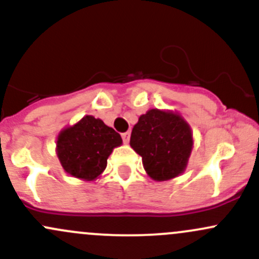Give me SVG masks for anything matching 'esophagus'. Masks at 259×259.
Wrapping results in <instances>:
<instances>
[{"instance_id":"esophagus-1","label":"esophagus","mask_w":259,"mask_h":259,"mask_svg":"<svg viewBox=\"0 0 259 259\" xmlns=\"http://www.w3.org/2000/svg\"><path fill=\"white\" fill-rule=\"evenodd\" d=\"M121 138H122V141H124L125 144H127V143H129V140H130V133L129 132L122 133Z\"/></svg>"}]
</instances>
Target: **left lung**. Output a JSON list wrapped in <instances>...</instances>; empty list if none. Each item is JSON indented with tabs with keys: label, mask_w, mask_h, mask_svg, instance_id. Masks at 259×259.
Returning a JSON list of instances; mask_svg holds the SVG:
<instances>
[{
	"label": "left lung",
	"mask_w": 259,
	"mask_h": 259,
	"mask_svg": "<svg viewBox=\"0 0 259 259\" xmlns=\"http://www.w3.org/2000/svg\"><path fill=\"white\" fill-rule=\"evenodd\" d=\"M130 146L140 155L152 180L167 181L186 170L194 137L189 122L178 111L150 109L133 127Z\"/></svg>",
	"instance_id": "obj_1"
}]
</instances>
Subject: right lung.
Masks as SVG:
<instances>
[{"label":"right lung","instance_id":"right-lung-1","mask_svg":"<svg viewBox=\"0 0 259 259\" xmlns=\"http://www.w3.org/2000/svg\"><path fill=\"white\" fill-rule=\"evenodd\" d=\"M121 144V137L113 127L102 119L85 115L59 132L56 152L68 175L93 181L107 167L109 155Z\"/></svg>","mask_w":259,"mask_h":259}]
</instances>
